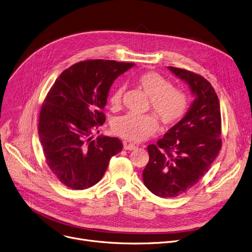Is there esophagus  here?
<instances>
[{"mask_svg":"<svg viewBox=\"0 0 252 252\" xmlns=\"http://www.w3.org/2000/svg\"><path fill=\"white\" fill-rule=\"evenodd\" d=\"M135 145L132 144V143H124V150L125 151H133L135 150Z\"/></svg>","mask_w":252,"mask_h":252,"instance_id":"34e87169","label":"esophagus"}]
</instances>
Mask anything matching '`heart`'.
Here are the masks:
<instances>
[{"instance_id": "heart-1", "label": "heart", "mask_w": 252, "mask_h": 252, "mask_svg": "<svg viewBox=\"0 0 252 252\" xmlns=\"http://www.w3.org/2000/svg\"><path fill=\"white\" fill-rule=\"evenodd\" d=\"M135 83L151 99V109L164 126L178 123L188 110V97L172 83L156 72H145L135 78ZM124 87L117 85L110 96L113 109L121 105ZM158 121L152 115L136 116L127 114L118 117L113 123V131L119 137L133 142H140L158 130Z\"/></svg>"}]
</instances>
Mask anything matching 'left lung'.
<instances>
[{"label":"left lung","instance_id":"1","mask_svg":"<svg viewBox=\"0 0 252 252\" xmlns=\"http://www.w3.org/2000/svg\"><path fill=\"white\" fill-rule=\"evenodd\" d=\"M168 69L189 86L194 99L157 145L147 146L150 160L142 173L143 182L162 198L178 196L198 183L221 146L220 101L212 84L193 72Z\"/></svg>","mask_w":252,"mask_h":252}]
</instances>
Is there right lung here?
Returning <instances> with one entry per match:
<instances>
[{
	"label": "right lung",
	"instance_id": "right-lung-1",
	"mask_svg": "<svg viewBox=\"0 0 252 252\" xmlns=\"http://www.w3.org/2000/svg\"><path fill=\"white\" fill-rule=\"evenodd\" d=\"M134 66L90 60L61 73L44 99L38 134L47 164L65 186L83 190L96 184L110 159L122 151L117 137L91 136L106 121L102 113L114 80ZM99 132V131H98Z\"/></svg>",
	"mask_w": 252,
	"mask_h": 252
}]
</instances>
